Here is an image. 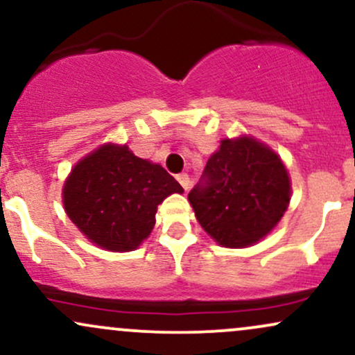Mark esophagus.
Here are the masks:
<instances>
[{
	"label": "esophagus",
	"instance_id": "esophagus-1",
	"mask_svg": "<svg viewBox=\"0 0 355 355\" xmlns=\"http://www.w3.org/2000/svg\"><path fill=\"white\" fill-rule=\"evenodd\" d=\"M177 180L183 187V190H187L190 187V177L187 173H178L177 175Z\"/></svg>",
	"mask_w": 355,
	"mask_h": 355
}]
</instances>
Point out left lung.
Wrapping results in <instances>:
<instances>
[{
	"instance_id": "8db88e82",
	"label": "left lung",
	"mask_w": 355,
	"mask_h": 355,
	"mask_svg": "<svg viewBox=\"0 0 355 355\" xmlns=\"http://www.w3.org/2000/svg\"><path fill=\"white\" fill-rule=\"evenodd\" d=\"M189 200L203 230L223 247H247L277 225L291 200L280 158L254 138L223 140Z\"/></svg>"
}]
</instances>
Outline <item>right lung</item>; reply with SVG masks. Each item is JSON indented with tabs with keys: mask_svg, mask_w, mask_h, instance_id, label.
<instances>
[{
	"mask_svg": "<svg viewBox=\"0 0 355 355\" xmlns=\"http://www.w3.org/2000/svg\"><path fill=\"white\" fill-rule=\"evenodd\" d=\"M183 189L164 166L128 146L105 145L73 168L63 189L68 217L96 245L128 252L152 232L158 203Z\"/></svg>",
	"mask_w": 355,
	"mask_h": 355,
	"instance_id": "obj_1",
	"label": "right lung"
}]
</instances>
